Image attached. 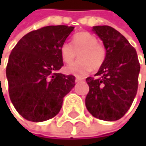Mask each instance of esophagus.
Masks as SVG:
<instances>
[{"instance_id": "obj_1", "label": "esophagus", "mask_w": 146, "mask_h": 146, "mask_svg": "<svg viewBox=\"0 0 146 146\" xmlns=\"http://www.w3.org/2000/svg\"><path fill=\"white\" fill-rule=\"evenodd\" d=\"M83 79L82 78H80V77H76V79H75V81L76 82H79V81H80V80H82Z\"/></svg>"}]
</instances>
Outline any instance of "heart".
I'll return each mask as SVG.
<instances>
[{"mask_svg": "<svg viewBox=\"0 0 146 146\" xmlns=\"http://www.w3.org/2000/svg\"><path fill=\"white\" fill-rule=\"evenodd\" d=\"M77 54L80 59L65 67L66 74L75 76H84L91 72L92 68L98 69L105 59V50L97 44V39L92 34L83 31L72 38V44L65 42L60 46V55L65 63H72Z\"/></svg>", "mask_w": 146, "mask_h": 146, "instance_id": "obj_1", "label": "heart"}]
</instances>
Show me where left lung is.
<instances>
[{"mask_svg": "<svg viewBox=\"0 0 146 146\" xmlns=\"http://www.w3.org/2000/svg\"><path fill=\"white\" fill-rule=\"evenodd\" d=\"M92 31L103 43L106 56L95 76L86 81L89 92L85 100L89 113L103 121H116L131 108L137 94L140 65L137 54L127 39L114 28L94 26Z\"/></svg>", "mask_w": 146, "mask_h": 146, "instance_id": "1", "label": "left lung"}]
</instances>
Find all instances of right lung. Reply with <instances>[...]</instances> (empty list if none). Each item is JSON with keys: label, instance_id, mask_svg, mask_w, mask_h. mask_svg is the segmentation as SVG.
<instances>
[{"label": "right lung", "instance_id": "1", "mask_svg": "<svg viewBox=\"0 0 146 146\" xmlns=\"http://www.w3.org/2000/svg\"><path fill=\"white\" fill-rule=\"evenodd\" d=\"M74 27L51 25L23 36L9 55L6 68L10 100L31 122L54 117L75 86L74 75L58 72L64 66L60 46Z\"/></svg>", "mask_w": 146, "mask_h": 146}]
</instances>
